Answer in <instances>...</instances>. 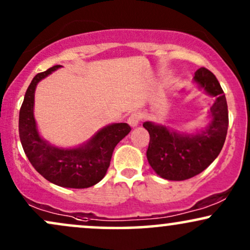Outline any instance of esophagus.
Instances as JSON below:
<instances>
[{
	"label": "esophagus",
	"instance_id": "34e87169",
	"mask_svg": "<svg viewBox=\"0 0 250 250\" xmlns=\"http://www.w3.org/2000/svg\"><path fill=\"white\" fill-rule=\"evenodd\" d=\"M142 115L140 113H133L128 119V123L131 128L137 127L140 125V121H141Z\"/></svg>",
	"mask_w": 250,
	"mask_h": 250
}]
</instances>
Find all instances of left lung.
I'll use <instances>...</instances> for the list:
<instances>
[{"label":"left lung","mask_w":250,"mask_h":250,"mask_svg":"<svg viewBox=\"0 0 250 250\" xmlns=\"http://www.w3.org/2000/svg\"><path fill=\"white\" fill-rule=\"evenodd\" d=\"M194 82L207 95L215 97L209 110L210 122L195 133L179 131L165 125L147 121L143 127L150 135L147 159L162 179L183 181L202 173L219 156L228 130V107L219 81L211 71L200 68Z\"/></svg>","instance_id":"8db88e82"}]
</instances>
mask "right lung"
Here are the masks:
<instances>
[{
    "mask_svg": "<svg viewBox=\"0 0 250 250\" xmlns=\"http://www.w3.org/2000/svg\"><path fill=\"white\" fill-rule=\"evenodd\" d=\"M61 67L57 64L37 74L28 87L20 110V140L28 160L45 180L64 188H89L104 177L114 149L131 129L127 123L108 125L73 148L56 147L43 139L34 116L35 89L40 81Z\"/></svg>",
    "mask_w": 250,
    "mask_h": 250,
    "instance_id": "add662e5",
    "label": "right lung"
}]
</instances>
